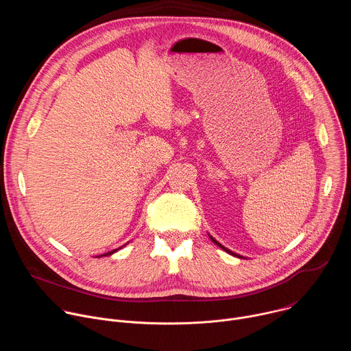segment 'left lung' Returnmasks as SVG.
Returning a JSON list of instances; mask_svg holds the SVG:
<instances>
[{"mask_svg": "<svg viewBox=\"0 0 351 351\" xmlns=\"http://www.w3.org/2000/svg\"><path fill=\"white\" fill-rule=\"evenodd\" d=\"M208 236H210V239H211V240H213V241H214V243H215V244H217V245H218V247H221V248H222V250H223V252H226V253H229V254H230V256H234V257H239V258H243V257H241V256H239V254H236V253H233V252H230V250H228V248H226V247H225V245H222V244H221V243H218V241H217V240H215V239H214V237H213V236H211V234H208Z\"/></svg>", "mask_w": 351, "mask_h": 351, "instance_id": "left-lung-1", "label": "left lung"}]
</instances>
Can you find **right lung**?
<instances>
[{
    "instance_id": "1",
    "label": "right lung",
    "mask_w": 351,
    "mask_h": 351,
    "mask_svg": "<svg viewBox=\"0 0 351 351\" xmlns=\"http://www.w3.org/2000/svg\"><path fill=\"white\" fill-rule=\"evenodd\" d=\"M123 245H126V244H123ZM123 245H122V247H123ZM122 247H119V248H122ZM119 248H115V250H112V252H108V253H106V254H101V256H98V257H103V256H104V257H106V256H111V254H114V253H117V252H118V250H119Z\"/></svg>"
}]
</instances>
